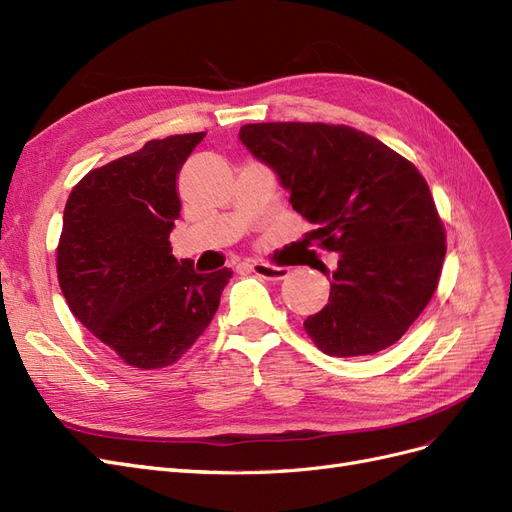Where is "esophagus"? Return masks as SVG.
Returning a JSON list of instances; mask_svg holds the SVG:
<instances>
[{"mask_svg": "<svg viewBox=\"0 0 512 512\" xmlns=\"http://www.w3.org/2000/svg\"><path fill=\"white\" fill-rule=\"evenodd\" d=\"M251 270L253 274L266 278V280H283L287 278L289 270L287 268H280V266H270V263H263V261H253L251 263Z\"/></svg>", "mask_w": 512, "mask_h": 512, "instance_id": "1", "label": "esophagus"}]
</instances>
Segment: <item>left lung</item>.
<instances>
[{"instance_id": "left-lung-1", "label": "left lung", "mask_w": 512, "mask_h": 512, "mask_svg": "<svg viewBox=\"0 0 512 512\" xmlns=\"http://www.w3.org/2000/svg\"><path fill=\"white\" fill-rule=\"evenodd\" d=\"M238 138L276 174L289 202L338 255L329 302L304 321L332 357L372 355L398 342L438 287L444 227L410 161L346 125L253 123Z\"/></svg>"}]
</instances>
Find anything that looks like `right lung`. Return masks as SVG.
Here are the masks:
<instances>
[{
    "instance_id": "1",
    "label": "right lung",
    "mask_w": 512,
    "mask_h": 512,
    "mask_svg": "<svg viewBox=\"0 0 512 512\" xmlns=\"http://www.w3.org/2000/svg\"><path fill=\"white\" fill-rule=\"evenodd\" d=\"M200 134L146 142L91 170L63 210L57 274L74 317L140 370L172 366L204 334L232 278L174 259L178 172Z\"/></svg>"
}]
</instances>
